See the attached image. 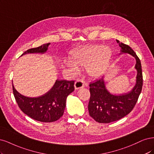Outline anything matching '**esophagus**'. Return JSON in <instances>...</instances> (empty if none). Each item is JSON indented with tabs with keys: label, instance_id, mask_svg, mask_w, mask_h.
<instances>
[{
	"label": "esophagus",
	"instance_id": "obj_1",
	"mask_svg": "<svg viewBox=\"0 0 154 154\" xmlns=\"http://www.w3.org/2000/svg\"><path fill=\"white\" fill-rule=\"evenodd\" d=\"M84 86V83L82 80H77L75 81V84H74V87H75V90H79Z\"/></svg>",
	"mask_w": 154,
	"mask_h": 154
}]
</instances>
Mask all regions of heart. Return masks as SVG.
Masks as SVG:
<instances>
[{
  "mask_svg": "<svg viewBox=\"0 0 154 154\" xmlns=\"http://www.w3.org/2000/svg\"><path fill=\"white\" fill-rule=\"evenodd\" d=\"M112 52L108 47L99 45L84 46L73 51L71 61L68 65L73 69L77 66L86 68L88 73L93 77H98L105 73L109 66Z\"/></svg>",
  "mask_w": 154,
  "mask_h": 154,
  "instance_id": "obj_1",
  "label": "heart"
}]
</instances>
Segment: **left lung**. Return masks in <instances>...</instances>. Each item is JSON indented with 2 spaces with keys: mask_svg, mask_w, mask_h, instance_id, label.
Listing matches in <instances>:
<instances>
[{
  "mask_svg": "<svg viewBox=\"0 0 154 154\" xmlns=\"http://www.w3.org/2000/svg\"><path fill=\"white\" fill-rule=\"evenodd\" d=\"M116 42L122 48V52L129 54L136 58L135 68L137 72L136 84L131 92L115 95L107 90L103 78L96 79L90 83L89 114L98 123H109L115 122L129 114L134 107L142 90L143 80L140 59L129 46L120 43L118 40Z\"/></svg>",
  "mask_w": 154,
  "mask_h": 154,
  "instance_id": "8db88e82",
  "label": "left lung"
}]
</instances>
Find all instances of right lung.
I'll return each instance as SVG.
<instances>
[{
	"label": "right lung",
	"mask_w": 154,
	"mask_h": 154,
	"mask_svg": "<svg viewBox=\"0 0 154 154\" xmlns=\"http://www.w3.org/2000/svg\"><path fill=\"white\" fill-rule=\"evenodd\" d=\"M50 43L30 48L23 52L44 53ZM13 85V92L20 109L28 116L42 122H52L60 118L66 107L69 94L74 91V81H56L51 90L45 95L37 98H29L20 94Z\"/></svg>",
	"instance_id": "right-lung-1"
}]
</instances>
